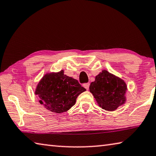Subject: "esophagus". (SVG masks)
Wrapping results in <instances>:
<instances>
[{
  "mask_svg": "<svg viewBox=\"0 0 156 156\" xmlns=\"http://www.w3.org/2000/svg\"><path fill=\"white\" fill-rule=\"evenodd\" d=\"M89 85H90L89 83H87V84H84V88H85V89H86L87 90H89Z\"/></svg>",
  "mask_w": 156,
  "mask_h": 156,
  "instance_id": "34e87169",
  "label": "esophagus"
}]
</instances>
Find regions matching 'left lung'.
<instances>
[{"mask_svg":"<svg viewBox=\"0 0 156 156\" xmlns=\"http://www.w3.org/2000/svg\"><path fill=\"white\" fill-rule=\"evenodd\" d=\"M90 92L101 108L114 111L125 103L127 86L124 80L106 70L95 76L89 87Z\"/></svg>","mask_w":156,"mask_h":156,"instance_id":"left-lung-1","label":"left lung"}]
</instances>
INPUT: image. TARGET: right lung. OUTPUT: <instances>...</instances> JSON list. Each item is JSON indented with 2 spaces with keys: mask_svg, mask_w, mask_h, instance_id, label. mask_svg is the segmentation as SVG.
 I'll use <instances>...</instances> for the list:
<instances>
[{
  "mask_svg": "<svg viewBox=\"0 0 156 156\" xmlns=\"http://www.w3.org/2000/svg\"><path fill=\"white\" fill-rule=\"evenodd\" d=\"M86 89L77 80L64 74L63 70L45 74L35 89L39 103L55 113L66 112L74 105L78 96Z\"/></svg>",
  "mask_w": 156,
  "mask_h": 156,
  "instance_id": "1",
  "label": "right lung"
}]
</instances>
